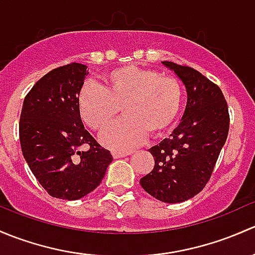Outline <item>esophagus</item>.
Masks as SVG:
<instances>
[{
	"label": "esophagus",
	"instance_id": "esophagus-1",
	"mask_svg": "<svg viewBox=\"0 0 255 255\" xmlns=\"http://www.w3.org/2000/svg\"><path fill=\"white\" fill-rule=\"evenodd\" d=\"M132 152H119V151H114L113 152V157H114L115 159L118 158H122V157H125V156H128V154H131Z\"/></svg>",
	"mask_w": 255,
	"mask_h": 255
}]
</instances>
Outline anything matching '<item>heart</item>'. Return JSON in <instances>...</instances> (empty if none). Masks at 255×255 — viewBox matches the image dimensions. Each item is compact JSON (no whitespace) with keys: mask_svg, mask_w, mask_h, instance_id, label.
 Masks as SVG:
<instances>
[{"mask_svg":"<svg viewBox=\"0 0 255 255\" xmlns=\"http://www.w3.org/2000/svg\"><path fill=\"white\" fill-rule=\"evenodd\" d=\"M104 88L86 85L78 93L81 119L94 131H103L122 106L125 117L101 136L115 151L140 145L147 133L162 135L174 125L182 110L184 91L178 78L153 69L127 66L113 69L103 77Z\"/></svg>","mask_w":255,"mask_h":255,"instance_id":"obj_1","label":"heart"}]
</instances>
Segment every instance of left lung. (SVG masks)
<instances>
[{
  "label": "left lung",
  "instance_id": "left-lung-1",
  "mask_svg": "<svg viewBox=\"0 0 255 255\" xmlns=\"http://www.w3.org/2000/svg\"><path fill=\"white\" fill-rule=\"evenodd\" d=\"M162 64L184 83L188 102L169 137L148 149L154 167L140 184L157 200L175 204L205 188L227 138L230 114L221 89L199 71L172 61Z\"/></svg>",
  "mask_w": 255,
  "mask_h": 255
}]
</instances>
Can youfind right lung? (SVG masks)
Instances as JSON below:
<instances>
[{
  "instance_id": "add662e5",
  "label": "right lung",
  "mask_w": 255,
  "mask_h": 255,
  "mask_svg": "<svg viewBox=\"0 0 255 255\" xmlns=\"http://www.w3.org/2000/svg\"><path fill=\"white\" fill-rule=\"evenodd\" d=\"M87 75V66L77 62L51 70L25 96L20 113L23 156L49 195L62 200L93 191L113 161L78 113V93Z\"/></svg>"
}]
</instances>
